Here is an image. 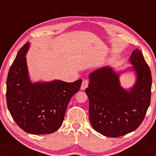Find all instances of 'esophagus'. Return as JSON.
I'll return each instance as SVG.
<instances>
[{"instance_id": "esophagus-1", "label": "esophagus", "mask_w": 156, "mask_h": 156, "mask_svg": "<svg viewBox=\"0 0 156 156\" xmlns=\"http://www.w3.org/2000/svg\"><path fill=\"white\" fill-rule=\"evenodd\" d=\"M88 80H84L82 82V85H81V90H85L86 88L88 87Z\"/></svg>"}]
</instances>
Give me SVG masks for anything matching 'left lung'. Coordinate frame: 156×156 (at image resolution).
<instances>
[{
  "label": "left lung",
  "instance_id": "obj_1",
  "mask_svg": "<svg viewBox=\"0 0 156 156\" xmlns=\"http://www.w3.org/2000/svg\"><path fill=\"white\" fill-rule=\"evenodd\" d=\"M129 61L133 65L124 71L115 72L105 66L88 76L85 89L89 100V119L98 133L117 137L135 131L143 121L150 104L151 74L150 67L138 49L132 52ZM131 70L136 77L134 86L122 88L119 77Z\"/></svg>",
  "mask_w": 156,
  "mask_h": 156
}]
</instances>
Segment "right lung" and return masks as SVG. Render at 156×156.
I'll use <instances>...</instances> for the list:
<instances>
[{
  "instance_id": "right-lung-1",
  "label": "right lung",
  "mask_w": 156,
  "mask_h": 156,
  "mask_svg": "<svg viewBox=\"0 0 156 156\" xmlns=\"http://www.w3.org/2000/svg\"><path fill=\"white\" fill-rule=\"evenodd\" d=\"M29 41L19 49L9 69L6 80V102L12 119L23 131L35 135L57 131L64 121L71 98L80 90L82 80H30L26 54Z\"/></svg>"
}]
</instances>
